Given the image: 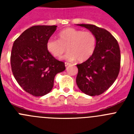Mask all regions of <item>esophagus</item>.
<instances>
[{"label": "esophagus", "mask_w": 134, "mask_h": 134, "mask_svg": "<svg viewBox=\"0 0 134 134\" xmlns=\"http://www.w3.org/2000/svg\"><path fill=\"white\" fill-rule=\"evenodd\" d=\"M70 65V63H68V62H65V66H69Z\"/></svg>", "instance_id": "34e87169"}]
</instances>
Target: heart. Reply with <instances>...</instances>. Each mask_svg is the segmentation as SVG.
<instances>
[{
	"instance_id": "b5f03b06",
	"label": "heart",
	"mask_w": 134,
	"mask_h": 134,
	"mask_svg": "<svg viewBox=\"0 0 134 134\" xmlns=\"http://www.w3.org/2000/svg\"><path fill=\"white\" fill-rule=\"evenodd\" d=\"M96 37L93 33L68 27L58 34V40L49 39L46 43L48 52L55 58H60L67 50L64 58L68 61L76 59L83 62L89 59L94 53Z\"/></svg>"
}]
</instances>
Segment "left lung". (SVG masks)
<instances>
[{
	"instance_id": "left-lung-1",
	"label": "left lung",
	"mask_w": 134,
	"mask_h": 134,
	"mask_svg": "<svg viewBox=\"0 0 134 134\" xmlns=\"http://www.w3.org/2000/svg\"><path fill=\"white\" fill-rule=\"evenodd\" d=\"M96 37L94 53L83 63L77 64L76 84L79 89L90 96L99 95L115 81L120 70V49L118 41L106 29L94 25L78 24Z\"/></svg>"
}]
</instances>
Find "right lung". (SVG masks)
<instances>
[{
    "mask_svg": "<svg viewBox=\"0 0 134 134\" xmlns=\"http://www.w3.org/2000/svg\"><path fill=\"white\" fill-rule=\"evenodd\" d=\"M55 25H35L26 29L14 41L10 65L14 77L23 90L35 97L48 94L54 77L63 72L65 64L51 55L46 43Z\"/></svg>",
    "mask_w": 134,
    "mask_h": 134,
    "instance_id": "obj_1",
    "label": "right lung"
}]
</instances>
